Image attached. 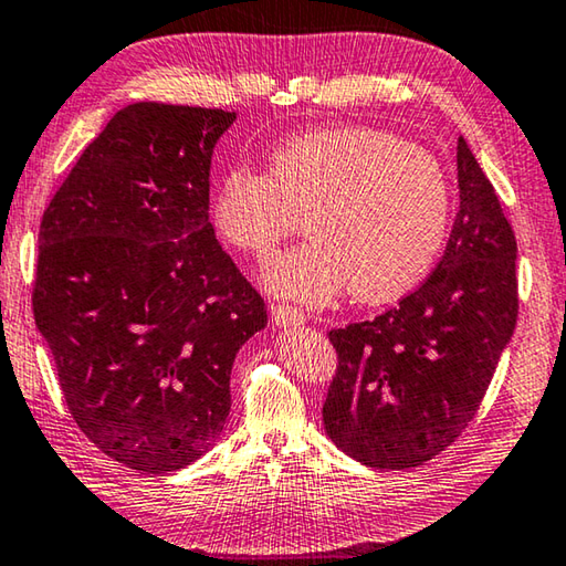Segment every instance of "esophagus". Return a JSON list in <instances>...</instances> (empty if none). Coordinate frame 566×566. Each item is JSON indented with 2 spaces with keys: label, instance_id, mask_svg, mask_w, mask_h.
Masks as SVG:
<instances>
[{
  "label": "esophagus",
  "instance_id": "esophagus-1",
  "mask_svg": "<svg viewBox=\"0 0 566 566\" xmlns=\"http://www.w3.org/2000/svg\"><path fill=\"white\" fill-rule=\"evenodd\" d=\"M272 322L282 329L302 327L304 314L300 310H294V306H290V304H276V306H272Z\"/></svg>",
  "mask_w": 566,
  "mask_h": 566
}]
</instances>
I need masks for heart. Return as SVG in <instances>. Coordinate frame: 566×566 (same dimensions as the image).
I'll use <instances>...</instances> for the list:
<instances>
[{"label": "heart", "mask_w": 566, "mask_h": 566, "mask_svg": "<svg viewBox=\"0 0 566 566\" xmlns=\"http://www.w3.org/2000/svg\"><path fill=\"white\" fill-rule=\"evenodd\" d=\"M452 212V189L432 151L381 129L304 132L270 151L264 171L227 169L212 191V224L237 252L266 260L300 227L314 239L276 256L264 290L324 306L349 290L387 304L432 270Z\"/></svg>", "instance_id": "obj_1"}]
</instances>
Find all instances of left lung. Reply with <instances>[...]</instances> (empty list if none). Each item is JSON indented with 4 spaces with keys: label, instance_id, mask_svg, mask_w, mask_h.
<instances>
[{
    "label": "left lung",
    "instance_id": "left-lung-1",
    "mask_svg": "<svg viewBox=\"0 0 566 566\" xmlns=\"http://www.w3.org/2000/svg\"><path fill=\"white\" fill-rule=\"evenodd\" d=\"M457 185L459 212L429 280L371 322L329 332L339 367L324 429L367 467L409 469L444 452L474 419L516 327V239L464 137Z\"/></svg>",
    "mask_w": 566,
    "mask_h": 566
}]
</instances>
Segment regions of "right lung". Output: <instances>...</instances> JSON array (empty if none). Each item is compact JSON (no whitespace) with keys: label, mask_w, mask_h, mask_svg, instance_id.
Here are the masks:
<instances>
[{"label":"right lung","mask_w":566,"mask_h":566,"mask_svg":"<svg viewBox=\"0 0 566 566\" xmlns=\"http://www.w3.org/2000/svg\"><path fill=\"white\" fill-rule=\"evenodd\" d=\"M234 112L134 102L44 209L34 322L76 427L169 474L227 424L229 375L266 306L209 224V167Z\"/></svg>","instance_id":"1"}]
</instances>
